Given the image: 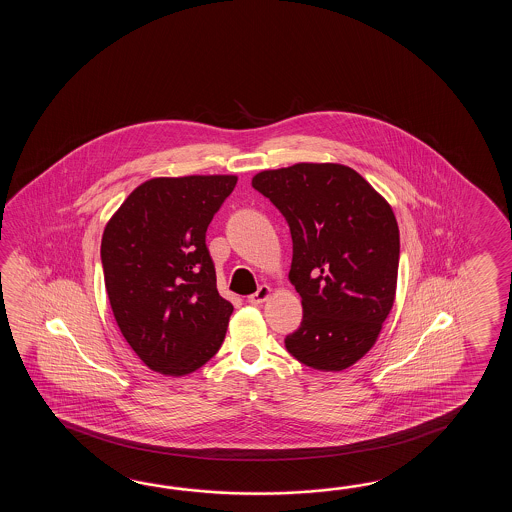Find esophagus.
Masks as SVG:
<instances>
[{
  "instance_id": "34e87169",
  "label": "esophagus",
  "mask_w": 512,
  "mask_h": 512,
  "mask_svg": "<svg viewBox=\"0 0 512 512\" xmlns=\"http://www.w3.org/2000/svg\"><path fill=\"white\" fill-rule=\"evenodd\" d=\"M269 296H271V287H269V285H261L256 293H252L251 296L247 298V302L254 305L263 304Z\"/></svg>"
}]
</instances>
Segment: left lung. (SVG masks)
<instances>
[{
	"instance_id": "8db88e82",
	"label": "left lung",
	"mask_w": 512,
	"mask_h": 512,
	"mask_svg": "<svg viewBox=\"0 0 512 512\" xmlns=\"http://www.w3.org/2000/svg\"><path fill=\"white\" fill-rule=\"evenodd\" d=\"M252 186L282 212L293 238L289 280L304 318L285 348L313 370H346L392 311L401 249L392 207L344 164L265 170Z\"/></svg>"
}]
</instances>
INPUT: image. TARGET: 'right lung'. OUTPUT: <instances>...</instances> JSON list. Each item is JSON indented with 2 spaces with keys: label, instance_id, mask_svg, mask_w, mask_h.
I'll return each mask as SVG.
<instances>
[{
  "label": "right lung",
  "instance_id": "right-lung-1",
  "mask_svg": "<svg viewBox=\"0 0 512 512\" xmlns=\"http://www.w3.org/2000/svg\"><path fill=\"white\" fill-rule=\"evenodd\" d=\"M236 183V175L150 179L104 229L100 260L109 304L150 370L192 373L223 344L234 307L219 296L207 229Z\"/></svg>",
  "mask_w": 512,
  "mask_h": 512
}]
</instances>
